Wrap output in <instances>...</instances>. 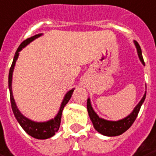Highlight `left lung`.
<instances>
[{
	"label": "left lung",
	"mask_w": 156,
	"mask_h": 156,
	"mask_svg": "<svg viewBox=\"0 0 156 156\" xmlns=\"http://www.w3.org/2000/svg\"><path fill=\"white\" fill-rule=\"evenodd\" d=\"M134 44L136 46L137 51V55L139 59L142 62V64L144 65V61L142 56V51L139 44L137 43V41H134ZM146 93H144V97L142 98L140 102L137 104V105L134 108L133 112L130 114L129 115L125 117L124 119H121L120 121H107L105 119H102L98 116L96 114V112L93 110L90 102V98L87 99V111H88V115L91 121H92V124L94 128L98 131L99 133L103 134L105 136H109V137H114V136H119L123 133H125L126 130H128L131 127V126L133 124V122L136 120L138 112L140 110L143 103L144 102L145 99Z\"/></svg>",
	"instance_id": "8db88e82"
}]
</instances>
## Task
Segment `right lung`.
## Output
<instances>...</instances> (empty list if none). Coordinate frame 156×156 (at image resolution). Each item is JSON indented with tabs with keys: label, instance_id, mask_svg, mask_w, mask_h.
<instances>
[{
	"label": "right lung",
	"instance_id": "add662e5",
	"mask_svg": "<svg viewBox=\"0 0 156 156\" xmlns=\"http://www.w3.org/2000/svg\"><path fill=\"white\" fill-rule=\"evenodd\" d=\"M42 34H38L34 36H32L30 38H28L25 41H23L22 43L20 44L19 48L17 49V51L15 52L14 58H13V61L12 64L9 70V76H8V87H9V92H10V100H11V105H12V112L14 114L15 117L17 119V121H19L20 126H22V128L29 135H30L31 137L37 138V139H47L49 137H52L53 135L58 131L60 126V123H61V116H62V112L64 109V106L67 105V103L69 101L70 98L72 96V93L74 92V89L69 90V92L65 94L64 98V100L61 104L60 109L58 110V113L57 114L53 119H51L50 121H47L46 122H35L28 119L25 116H23L21 112L19 111L16 103H15L14 98H13V95H12V72L14 69L15 64L16 61L18 59V57L19 55V51L22 50L24 47H26L28 44L33 41L34 40L40 37Z\"/></svg>",
	"mask_w": 156,
	"mask_h": 156
}]
</instances>
